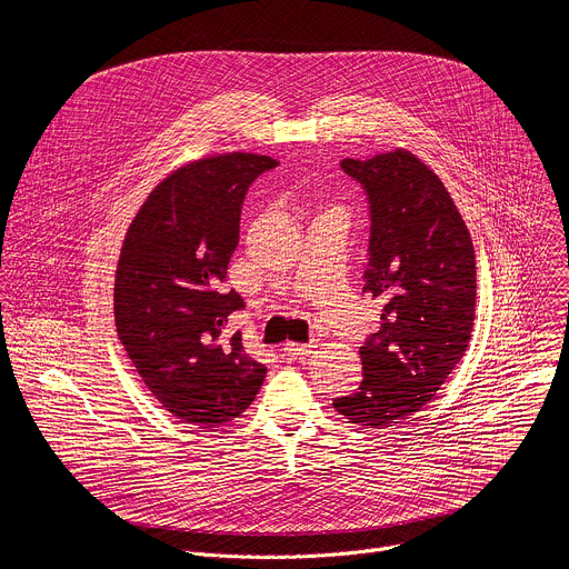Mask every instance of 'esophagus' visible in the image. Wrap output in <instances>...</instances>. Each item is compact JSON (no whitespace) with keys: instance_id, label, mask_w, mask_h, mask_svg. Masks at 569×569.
<instances>
[{"instance_id":"34e87169","label":"esophagus","mask_w":569,"mask_h":569,"mask_svg":"<svg viewBox=\"0 0 569 569\" xmlns=\"http://www.w3.org/2000/svg\"><path fill=\"white\" fill-rule=\"evenodd\" d=\"M317 345L315 342H286L283 345V353L288 356V358H301V356H308L312 349H315Z\"/></svg>"}]
</instances>
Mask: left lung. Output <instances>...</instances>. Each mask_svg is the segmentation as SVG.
<instances>
[{"label": "left lung", "instance_id": "8db88e82", "mask_svg": "<svg viewBox=\"0 0 569 569\" xmlns=\"http://www.w3.org/2000/svg\"><path fill=\"white\" fill-rule=\"evenodd\" d=\"M371 202L365 292L382 323L360 347L362 382L333 408L382 430L417 415L463 358L475 323L477 268L470 231L441 178L405 148L342 159Z\"/></svg>", "mask_w": 569, "mask_h": 569}]
</instances>
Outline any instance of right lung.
Returning a JSON list of instances; mask_svg holds the SVG:
<instances>
[{
	"instance_id": "1",
	"label": "right lung",
	"mask_w": 569,
	"mask_h": 569,
	"mask_svg": "<svg viewBox=\"0 0 569 569\" xmlns=\"http://www.w3.org/2000/svg\"><path fill=\"white\" fill-rule=\"evenodd\" d=\"M279 161L218 152L161 180L132 218L114 274L119 340L161 408L184 423L218 428L257 398L266 365L240 333H222L246 306L224 290L248 187Z\"/></svg>"
}]
</instances>
